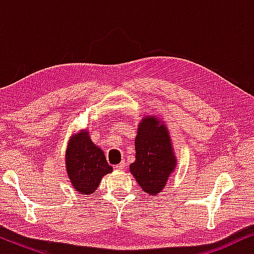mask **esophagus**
Wrapping results in <instances>:
<instances>
[{"mask_svg": "<svg viewBox=\"0 0 254 254\" xmlns=\"http://www.w3.org/2000/svg\"><path fill=\"white\" fill-rule=\"evenodd\" d=\"M125 168H126V163H125V162H121L120 164H118V165L116 166L117 170H124Z\"/></svg>", "mask_w": 254, "mask_h": 254, "instance_id": "34e87169", "label": "esophagus"}]
</instances>
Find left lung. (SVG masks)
Instances as JSON below:
<instances>
[{"label":"left lung","mask_w":254,"mask_h":254,"mask_svg":"<svg viewBox=\"0 0 254 254\" xmlns=\"http://www.w3.org/2000/svg\"><path fill=\"white\" fill-rule=\"evenodd\" d=\"M135 151V162L129 165L130 173L143 192L157 195L178 164L170 130L157 116H145L138 123Z\"/></svg>","instance_id":"left-lung-1"}]
</instances>
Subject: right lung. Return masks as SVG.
I'll list each match as a JSON object with an SVG mask.
<instances>
[{
	"label": "right lung",
	"mask_w": 254,
	"mask_h": 254,
	"mask_svg": "<svg viewBox=\"0 0 254 254\" xmlns=\"http://www.w3.org/2000/svg\"><path fill=\"white\" fill-rule=\"evenodd\" d=\"M65 170L71 185L83 195H91L98 189L103 177L113 171L104 151L82 129L69 138L65 150Z\"/></svg>",
	"instance_id": "obj_1"
}]
</instances>
